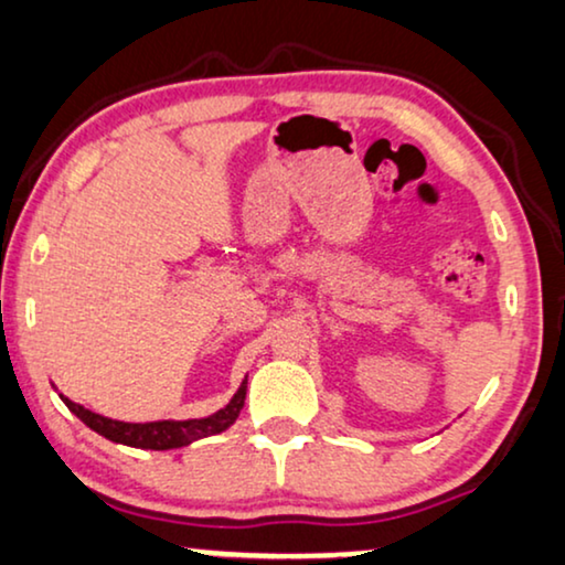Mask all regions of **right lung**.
<instances>
[{
    "label": "right lung",
    "mask_w": 565,
    "mask_h": 565,
    "mask_svg": "<svg viewBox=\"0 0 565 565\" xmlns=\"http://www.w3.org/2000/svg\"><path fill=\"white\" fill-rule=\"evenodd\" d=\"M246 384L248 379L241 381L238 392L233 394L228 405L220 407L217 413H212L207 417H192V420L124 423V420H111V417L93 413V409L77 405V402H72L70 397H64V394H58V397H62L64 405L70 407V413H75L87 428L95 430L98 436L108 438V441L135 446V449L168 451V449H181V446L200 441V438L217 436L223 434V430H228L233 423H236L241 409H244Z\"/></svg>",
    "instance_id": "1"
}]
</instances>
